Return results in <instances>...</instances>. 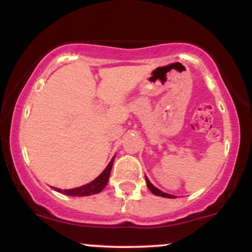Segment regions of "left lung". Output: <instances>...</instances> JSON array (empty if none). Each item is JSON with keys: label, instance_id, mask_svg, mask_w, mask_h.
I'll return each instance as SVG.
<instances>
[{"label": "left lung", "instance_id": "left-lung-1", "mask_svg": "<svg viewBox=\"0 0 252 252\" xmlns=\"http://www.w3.org/2000/svg\"><path fill=\"white\" fill-rule=\"evenodd\" d=\"M146 182H147V187H148L149 190L153 193V194L158 195V196H163V198H170V199L175 198V195L168 194V193H164V192H162V190H160L158 189H156L154 185H153L152 182L149 181V179L147 178V176H146Z\"/></svg>", "mask_w": 252, "mask_h": 252}]
</instances>
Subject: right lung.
I'll use <instances>...</instances> for the list:
<instances>
[{
	"instance_id": "1",
	"label": "right lung",
	"mask_w": 252,
	"mask_h": 252,
	"mask_svg": "<svg viewBox=\"0 0 252 252\" xmlns=\"http://www.w3.org/2000/svg\"><path fill=\"white\" fill-rule=\"evenodd\" d=\"M114 160L115 158H112V160L110 161V163L106 166V168L103 170L102 174L97 176V178L94 179V181L90 182V184H86L84 185V186L77 187V189H57V187H53V189L59 193H63V194L72 195V196H86V195L97 194V193L102 192L104 187H105L106 184H108L112 164H114Z\"/></svg>"
}]
</instances>
